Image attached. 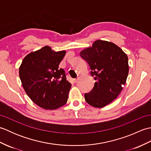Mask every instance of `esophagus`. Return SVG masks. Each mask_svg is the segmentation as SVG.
<instances>
[{"label": "esophagus", "mask_w": 151, "mask_h": 151, "mask_svg": "<svg viewBox=\"0 0 151 151\" xmlns=\"http://www.w3.org/2000/svg\"><path fill=\"white\" fill-rule=\"evenodd\" d=\"M78 78H75V79H74L73 80V81H74V82L75 83H76L78 82Z\"/></svg>", "instance_id": "1"}]
</instances>
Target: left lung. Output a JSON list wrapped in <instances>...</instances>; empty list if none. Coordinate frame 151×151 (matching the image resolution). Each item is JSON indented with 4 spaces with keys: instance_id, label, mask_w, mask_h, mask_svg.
I'll use <instances>...</instances> for the list:
<instances>
[{
    "instance_id": "8db88e82",
    "label": "left lung",
    "mask_w": 151,
    "mask_h": 151,
    "mask_svg": "<svg viewBox=\"0 0 151 151\" xmlns=\"http://www.w3.org/2000/svg\"><path fill=\"white\" fill-rule=\"evenodd\" d=\"M80 55L89 64L95 85L84 94L86 101L95 108H102L117 97L127 81L129 67L128 56L114 43L97 40Z\"/></svg>"
}]
</instances>
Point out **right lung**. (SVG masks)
<instances>
[{
	"label": "right lung",
	"mask_w": 151,
	"mask_h": 151,
	"mask_svg": "<svg viewBox=\"0 0 151 151\" xmlns=\"http://www.w3.org/2000/svg\"><path fill=\"white\" fill-rule=\"evenodd\" d=\"M65 50L55 52L49 46L24 57L19 77L25 92L35 104L46 110H55L66 104L71 84L59 64Z\"/></svg>",
	"instance_id": "obj_1"
}]
</instances>
